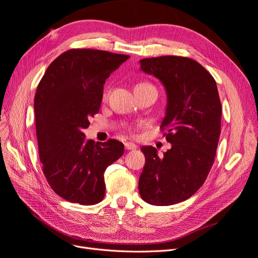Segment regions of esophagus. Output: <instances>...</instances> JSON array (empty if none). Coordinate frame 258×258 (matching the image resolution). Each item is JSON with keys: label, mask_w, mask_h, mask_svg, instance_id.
Returning <instances> with one entry per match:
<instances>
[{"label": "esophagus", "mask_w": 258, "mask_h": 258, "mask_svg": "<svg viewBox=\"0 0 258 258\" xmlns=\"http://www.w3.org/2000/svg\"><path fill=\"white\" fill-rule=\"evenodd\" d=\"M124 148H126L127 151H134V150H137V145L135 143L126 142L124 143Z\"/></svg>", "instance_id": "obj_1"}]
</instances>
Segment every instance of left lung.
Listing matches in <instances>:
<instances>
[{
	"label": "left lung",
	"mask_w": 258,
	"mask_h": 258,
	"mask_svg": "<svg viewBox=\"0 0 258 258\" xmlns=\"http://www.w3.org/2000/svg\"><path fill=\"white\" fill-rule=\"evenodd\" d=\"M141 70L163 84L168 104L161 130L172 144L159 158L143 146L145 165L139 179L144 201L171 206L191 197L213 166L221 135L222 105L216 82L194 59L162 56L140 60Z\"/></svg>",
	"instance_id": "left-lung-1"
}]
</instances>
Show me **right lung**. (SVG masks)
Instances as JSON below:
<instances>
[{"label":"right lung","instance_id":"1","mask_svg":"<svg viewBox=\"0 0 258 258\" xmlns=\"http://www.w3.org/2000/svg\"><path fill=\"white\" fill-rule=\"evenodd\" d=\"M128 54L74 48L46 70L34 98L38 154L52 190L63 199L90 206L102 201L104 171L123 154V144L86 141L83 129L98 114L103 85Z\"/></svg>","mask_w":258,"mask_h":258}]
</instances>
